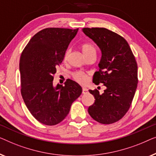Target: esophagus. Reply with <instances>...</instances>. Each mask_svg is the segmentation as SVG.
Returning a JSON list of instances; mask_svg holds the SVG:
<instances>
[{"instance_id": "34e87169", "label": "esophagus", "mask_w": 156, "mask_h": 156, "mask_svg": "<svg viewBox=\"0 0 156 156\" xmlns=\"http://www.w3.org/2000/svg\"><path fill=\"white\" fill-rule=\"evenodd\" d=\"M87 92H88V90H87V89L86 88V87H83V90H82V93L83 94H86Z\"/></svg>"}]
</instances>
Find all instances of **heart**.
Segmentation results:
<instances>
[{
    "label": "heart",
    "instance_id": "obj_1",
    "mask_svg": "<svg viewBox=\"0 0 156 156\" xmlns=\"http://www.w3.org/2000/svg\"><path fill=\"white\" fill-rule=\"evenodd\" d=\"M81 51H82L83 54H84L85 56L87 55V54L92 53V52H96L95 47H94L93 45H91L90 44H87V43L83 44L81 45ZM69 54H70V49H67L65 52L64 58H63L64 61L67 60L68 57L69 56ZM73 78H74V80H76L77 82L80 83H83V84H84V83H86L87 80V75L82 71L75 72V73H73Z\"/></svg>",
    "mask_w": 156,
    "mask_h": 156
}]
</instances>
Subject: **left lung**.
<instances>
[{"label":"left lung","instance_id":"obj_1","mask_svg":"<svg viewBox=\"0 0 156 156\" xmlns=\"http://www.w3.org/2000/svg\"><path fill=\"white\" fill-rule=\"evenodd\" d=\"M82 30L102 54L93 83L106 87L102 94L97 89L89 90L95 100L88 107V113L101 124H112L124 117L134 97L138 84L136 61L128 42L120 35L102 27Z\"/></svg>","mask_w":156,"mask_h":156}]
</instances>
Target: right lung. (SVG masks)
<instances>
[{
  "label": "right lung",
  "mask_w": 156,
  "mask_h": 156,
  "mask_svg": "<svg viewBox=\"0 0 156 156\" xmlns=\"http://www.w3.org/2000/svg\"><path fill=\"white\" fill-rule=\"evenodd\" d=\"M78 29L46 28L34 34L20 60L21 94L27 109L40 123L56 125L65 119L82 87L67 79L54 86V75L62 63L70 42Z\"/></svg>",
  "instance_id": "obj_1"
}]
</instances>
